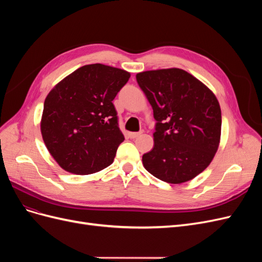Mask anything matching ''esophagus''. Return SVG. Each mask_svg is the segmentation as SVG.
I'll return each mask as SVG.
<instances>
[{
  "label": "esophagus",
  "mask_w": 262,
  "mask_h": 262,
  "mask_svg": "<svg viewBox=\"0 0 262 262\" xmlns=\"http://www.w3.org/2000/svg\"><path fill=\"white\" fill-rule=\"evenodd\" d=\"M142 133H143V131H140V132H130V138L131 139H136V138H139L140 136H142Z\"/></svg>",
  "instance_id": "esophagus-1"
}]
</instances>
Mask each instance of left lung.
I'll return each instance as SVG.
<instances>
[{
    "instance_id": "left-lung-1",
    "label": "left lung",
    "mask_w": 262,
    "mask_h": 262,
    "mask_svg": "<svg viewBox=\"0 0 262 262\" xmlns=\"http://www.w3.org/2000/svg\"><path fill=\"white\" fill-rule=\"evenodd\" d=\"M137 82L156 121L154 147L142 157L145 169L169 184L191 180L219 147L222 116L215 95L180 69L138 73Z\"/></svg>"
}]
</instances>
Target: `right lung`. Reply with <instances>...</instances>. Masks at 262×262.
<instances>
[{
	"label": "right lung",
	"instance_id": "add662e5",
	"mask_svg": "<svg viewBox=\"0 0 262 262\" xmlns=\"http://www.w3.org/2000/svg\"><path fill=\"white\" fill-rule=\"evenodd\" d=\"M129 78L123 70L96 63L77 69L48 94L41 134L63 169L89 175L114 162L124 137L113 100Z\"/></svg>",
	"mask_w": 262,
	"mask_h": 262
}]
</instances>
